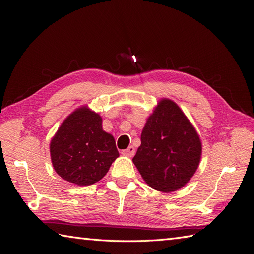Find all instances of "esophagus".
I'll return each mask as SVG.
<instances>
[{
    "instance_id": "esophagus-1",
    "label": "esophagus",
    "mask_w": 254,
    "mask_h": 254,
    "mask_svg": "<svg viewBox=\"0 0 254 254\" xmlns=\"http://www.w3.org/2000/svg\"><path fill=\"white\" fill-rule=\"evenodd\" d=\"M123 155H125L127 157H133L134 153H135V149L133 146H129V147L127 149H124L122 151Z\"/></svg>"
}]
</instances>
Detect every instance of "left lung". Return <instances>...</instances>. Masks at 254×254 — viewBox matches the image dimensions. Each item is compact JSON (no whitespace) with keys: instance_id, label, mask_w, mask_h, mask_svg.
<instances>
[{"instance_id":"obj_1","label":"left lung","mask_w":254,"mask_h":254,"mask_svg":"<svg viewBox=\"0 0 254 254\" xmlns=\"http://www.w3.org/2000/svg\"><path fill=\"white\" fill-rule=\"evenodd\" d=\"M201 153L194 125L174 101L161 98L145 123L132 161L150 188L171 193L189 183Z\"/></svg>"}]
</instances>
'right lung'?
Instances as JSON below:
<instances>
[{"instance_id": "add662e5", "label": "right lung", "mask_w": 254, "mask_h": 254, "mask_svg": "<svg viewBox=\"0 0 254 254\" xmlns=\"http://www.w3.org/2000/svg\"><path fill=\"white\" fill-rule=\"evenodd\" d=\"M52 164L65 181L86 187L101 180L120 155L103 119L88 106L75 109L61 123L50 143Z\"/></svg>"}]
</instances>
